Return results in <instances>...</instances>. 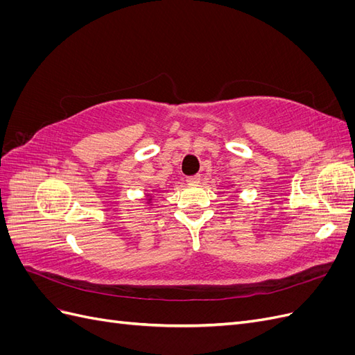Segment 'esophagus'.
Masks as SVG:
<instances>
[{"label":"esophagus","instance_id":"1","mask_svg":"<svg viewBox=\"0 0 355 355\" xmlns=\"http://www.w3.org/2000/svg\"><path fill=\"white\" fill-rule=\"evenodd\" d=\"M187 182H188V184H191V185H194V184H198V182H200V175H194V176H188V178H187Z\"/></svg>","mask_w":355,"mask_h":355}]
</instances>
